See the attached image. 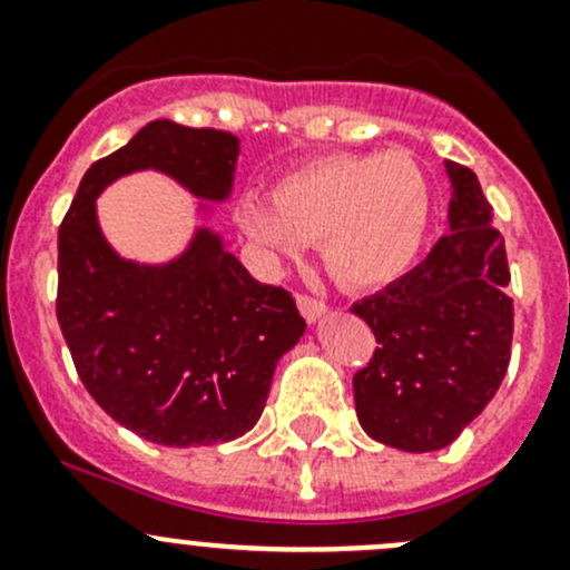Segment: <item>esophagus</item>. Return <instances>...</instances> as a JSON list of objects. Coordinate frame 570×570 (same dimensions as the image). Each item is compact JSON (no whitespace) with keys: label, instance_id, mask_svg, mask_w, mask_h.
I'll list each match as a JSON object with an SVG mask.
<instances>
[{"label":"esophagus","instance_id":"obj_1","mask_svg":"<svg viewBox=\"0 0 570 570\" xmlns=\"http://www.w3.org/2000/svg\"><path fill=\"white\" fill-rule=\"evenodd\" d=\"M297 308H301V314H303V317H306L308 322H317V320L322 317V314L327 312V306L320 301V297L306 295V292H301V295H297Z\"/></svg>","mask_w":570,"mask_h":570}]
</instances>
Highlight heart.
Returning <instances> with one entry per match:
<instances>
[{
	"instance_id": "heart-1",
	"label": "heart",
	"mask_w": 570,
	"mask_h": 570,
	"mask_svg": "<svg viewBox=\"0 0 570 570\" xmlns=\"http://www.w3.org/2000/svg\"><path fill=\"white\" fill-rule=\"evenodd\" d=\"M243 228L273 258L320 245L322 267L344 289L370 292L413 269L433 223V189L405 151L327 154L289 170L269 200L243 206Z\"/></svg>"
}]
</instances>
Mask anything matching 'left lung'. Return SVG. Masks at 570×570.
Listing matches in <instances>:
<instances>
[{
  "instance_id": "left-lung-1",
  "label": "left lung",
  "mask_w": 570,
  "mask_h": 570,
  "mask_svg": "<svg viewBox=\"0 0 570 570\" xmlns=\"http://www.w3.org/2000/svg\"><path fill=\"white\" fill-rule=\"evenodd\" d=\"M450 234L422 264L355 303L375 333L370 364L353 375L366 435L402 452H433L502 386L513 344V297L504 239L469 168L446 163Z\"/></svg>"
}]
</instances>
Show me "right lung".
<instances>
[{
	"instance_id": "add662e5",
	"label": "right lung",
	"mask_w": 570,
	"mask_h": 570,
	"mask_svg": "<svg viewBox=\"0 0 570 570\" xmlns=\"http://www.w3.org/2000/svg\"><path fill=\"white\" fill-rule=\"evenodd\" d=\"M237 154L228 131L151 120L90 165L57 234V322L79 381L115 422L154 444L248 433L306 320L284 286L258 284L209 228L163 267L126 262L101 234L96 195L154 168L198 198L223 200Z\"/></svg>"
}]
</instances>
